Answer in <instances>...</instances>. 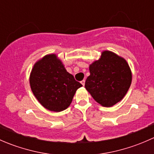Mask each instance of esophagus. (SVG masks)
Listing matches in <instances>:
<instances>
[{
  "instance_id": "esophagus-1",
  "label": "esophagus",
  "mask_w": 154,
  "mask_h": 154,
  "mask_svg": "<svg viewBox=\"0 0 154 154\" xmlns=\"http://www.w3.org/2000/svg\"><path fill=\"white\" fill-rule=\"evenodd\" d=\"M85 82H86V80H83L81 82H80V83H81V84L83 85V86H84V85H85Z\"/></svg>"
}]
</instances>
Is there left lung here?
I'll return each mask as SVG.
<instances>
[{
    "label": "left lung",
    "instance_id": "8db88e82",
    "mask_svg": "<svg viewBox=\"0 0 154 154\" xmlns=\"http://www.w3.org/2000/svg\"><path fill=\"white\" fill-rule=\"evenodd\" d=\"M89 71L85 88L103 106H112L121 101L131 85L128 63L112 51H103L100 58L90 65Z\"/></svg>",
    "mask_w": 154,
    "mask_h": 154
}]
</instances>
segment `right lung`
Segmentation results:
<instances>
[{
  "instance_id": "1",
  "label": "right lung",
  "mask_w": 154,
  "mask_h": 154,
  "mask_svg": "<svg viewBox=\"0 0 154 154\" xmlns=\"http://www.w3.org/2000/svg\"><path fill=\"white\" fill-rule=\"evenodd\" d=\"M34 96L47 109L61 112L71 104L81 83L69 74L56 54H48L37 61L29 75Z\"/></svg>"
}]
</instances>
